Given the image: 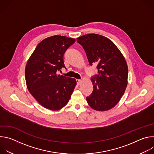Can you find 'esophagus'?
Segmentation results:
<instances>
[{
	"mask_svg": "<svg viewBox=\"0 0 154 154\" xmlns=\"http://www.w3.org/2000/svg\"><path fill=\"white\" fill-rule=\"evenodd\" d=\"M76 81H77V84L78 85H80L82 83V80H80V79H77Z\"/></svg>",
	"mask_w": 154,
	"mask_h": 154,
	"instance_id": "esophagus-1",
	"label": "esophagus"
}]
</instances>
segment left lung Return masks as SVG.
<instances>
[{
	"label": "left lung",
	"mask_w": 154,
	"mask_h": 154,
	"mask_svg": "<svg viewBox=\"0 0 154 154\" xmlns=\"http://www.w3.org/2000/svg\"><path fill=\"white\" fill-rule=\"evenodd\" d=\"M83 47L89 64H97V74L91 77L93 91L86 97L89 105L97 111L114 107L124 94L127 85L126 61L115 44L97 34H87L77 38Z\"/></svg>",
	"instance_id": "obj_1"
}]
</instances>
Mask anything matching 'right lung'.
<instances>
[{"label":"right lung","instance_id":"obj_1","mask_svg":"<svg viewBox=\"0 0 154 154\" xmlns=\"http://www.w3.org/2000/svg\"><path fill=\"white\" fill-rule=\"evenodd\" d=\"M74 38L55 35L40 42L27 63L25 77L27 88L46 108L58 110L69 102L76 85L75 79L58 74L64 52L75 42Z\"/></svg>","mask_w":154,"mask_h":154}]
</instances>
